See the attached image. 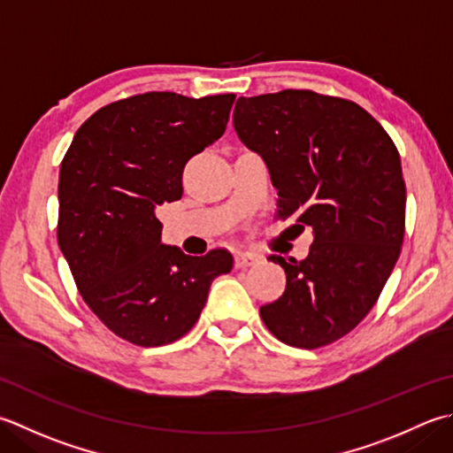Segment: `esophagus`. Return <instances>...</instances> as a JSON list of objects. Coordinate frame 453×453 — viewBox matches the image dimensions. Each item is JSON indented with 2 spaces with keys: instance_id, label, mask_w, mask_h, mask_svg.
<instances>
[{
  "instance_id": "34e87169",
  "label": "esophagus",
  "mask_w": 453,
  "mask_h": 453,
  "mask_svg": "<svg viewBox=\"0 0 453 453\" xmlns=\"http://www.w3.org/2000/svg\"><path fill=\"white\" fill-rule=\"evenodd\" d=\"M261 261L259 255L255 253H250V251H242L235 255V267L237 269H247V267H253V265H257Z\"/></svg>"
}]
</instances>
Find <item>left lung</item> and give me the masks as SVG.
Returning a JSON list of instances; mask_svg holds the SVG:
<instances>
[{"label": "left lung", "instance_id": "obj_1", "mask_svg": "<svg viewBox=\"0 0 453 453\" xmlns=\"http://www.w3.org/2000/svg\"><path fill=\"white\" fill-rule=\"evenodd\" d=\"M234 127L279 190L277 214L312 229L306 259L271 255L287 290L261 306L280 342L314 349L369 314L401 255V157L361 105L310 90L237 97Z\"/></svg>", "mask_w": 453, "mask_h": 453}]
</instances>
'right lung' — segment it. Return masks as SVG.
<instances>
[{
	"instance_id": "right-lung-1",
	"label": "right lung",
	"mask_w": 453,
	"mask_h": 453,
	"mask_svg": "<svg viewBox=\"0 0 453 453\" xmlns=\"http://www.w3.org/2000/svg\"><path fill=\"white\" fill-rule=\"evenodd\" d=\"M234 94L147 92L97 110L58 176V245L84 303L135 345L173 343L196 324L211 280L234 267L214 250L165 245L157 208L180 200L182 168L224 135Z\"/></svg>"
}]
</instances>
